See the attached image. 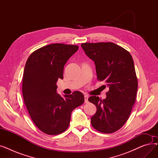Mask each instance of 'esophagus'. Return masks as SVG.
<instances>
[{
  "label": "esophagus",
  "instance_id": "1",
  "mask_svg": "<svg viewBox=\"0 0 158 158\" xmlns=\"http://www.w3.org/2000/svg\"><path fill=\"white\" fill-rule=\"evenodd\" d=\"M85 102L86 103H87L88 102V96L87 95H85Z\"/></svg>",
  "mask_w": 158,
  "mask_h": 158
}]
</instances>
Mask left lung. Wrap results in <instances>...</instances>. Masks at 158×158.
I'll return each mask as SVG.
<instances>
[{"label": "left lung", "mask_w": 158, "mask_h": 158, "mask_svg": "<svg viewBox=\"0 0 158 158\" xmlns=\"http://www.w3.org/2000/svg\"><path fill=\"white\" fill-rule=\"evenodd\" d=\"M81 47L95 63L97 79L105 81L110 89L103 100L89 97L97 107L91 123L99 132L112 133L127 122L136 101L138 80L133 60L126 49L111 42L85 43Z\"/></svg>", "instance_id": "obj_1"}]
</instances>
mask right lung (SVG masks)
Masks as SVG:
<instances>
[{
	"label": "right lung",
	"mask_w": 158,
	"mask_h": 158,
	"mask_svg": "<svg viewBox=\"0 0 158 158\" xmlns=\"http://www.w3.org/2000/svg\"><path fill=\"white\" fill-rule=\"evenodd\" d=\"M79 48L77 45L50 44L32 52L25 66L22 94L30 117L44 133L56 135L69 126L71 113L83 104L76 91L64 97L57 94L58 79H63L64 66Z\"/></svg>",
	"instance_id": "obj_1"
}]
</instances>
